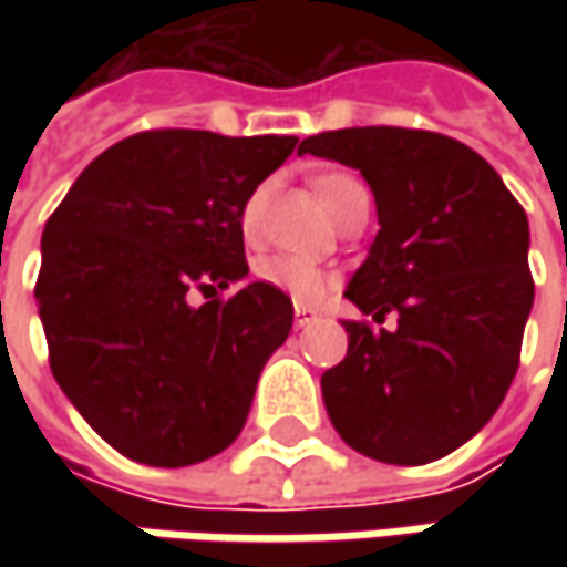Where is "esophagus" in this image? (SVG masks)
<instances>
[{
    "instance_id": "obj_1",
    "label": "esophagus",
    "mask_w": 567,
    "mask_h": 567,
    "mask_svg": "<svg viewBox=\"0 0 567 567\" xmlns=\"http://www.w3.org/2000/svg\"><path fill=\"white\" fill-rule=\"evenodd\" d=\"M318 312L312 309V306H302V302H296L293 306V321H296V328H306L309 321H316Z\"/></svg>"
}]
</instances>
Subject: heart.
I'll return each mask as SVG.
<instances>
[{
    "mask_svg": "<svg viewBox=\"0 0 567 567\" xmlns=\"http://www.w3.org/2000/svg\"><path fill=\"white\" fill-rule=\"evenodd\" d=\"M353 188H362V183L360 179H353V176H347V173H321L316 179L318 202L324 205L328 214H331V210L343 202V195H350ZM261 198H265L261 188L251 192V198L246 202V207H243V214H239V227H243V236H246V239H251V236L258 233ZM255 274H258V280L271 284L277 290H284L287 296L299 299V302H316L318 296L328 290V284H331V277H328V271H324L321 265L309 261V258H296V255H268V258H261V261L255 265Z\"/></svg>",
    "mask_w": 567,
    "mask_h": 567,
    "instance_id": "obj_1",
    "label": "heart"
}]
</instances>
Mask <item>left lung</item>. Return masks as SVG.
Segmentation results:
<instances>
[{"instance_id":"8db88e82","label":"left lung","mask_w":567,"mask_h":567,"mask_svg":"<svg viewBox=\"0 0 567 567\" xmlns=\"http://www.w3.org/2000/svg\"><path fill=\"white\" fill-rule=\"evenodd\" d=\"M299 154L360 169L379 236L347 284L372 321H343L347 357L321 375L340 439L416 467L489 423L512 388L534 306L527 214L473 147L439 132L365 125L321 132Z\"/></svg>"}]
</instances>
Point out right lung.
Masks as SVG:
<instances>
[{"mask_svg":"<svg viewBox=\"0 0 567 567\" xmlns=\"http://www.w3.org/2000/svg\"><path fill=\"white\" fill-rule=\"evenodd\" d=\"M296 142L138 132L106 147L47 220L33 296L50 369L128 461L202 464L243 432L293 302L261 280L220 293L249 274L239 214Z\"/></svg>","mask_w":567,"mask_h":567,"instance_id":"1","label":"right lung"}]
</instances>
